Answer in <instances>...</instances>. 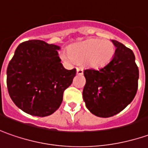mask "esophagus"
<instances>
[{
	"instance_id": "esophagus-1",
	"label": "esophagus",
	"mask_w": 148,
	"mask_h": 148,
	"mask_svg": "<svg viewBox=\"0 0 148 148\" xmlns=\"http://www.w3.org/2000/svg\"><path fill=\"white\" fill-rule=\"evenodd\" d=\"M84 74V69L82 68H77V74Z\"/></svg>"
}]
</instances>
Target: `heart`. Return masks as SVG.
Here are the masks:
<instances>
[{
	"label": "heart",
	"instance_id": "b5f03b06",
	"mask_svg": "<svg viewBox=\"0 0 148 148\" xmlns=\"http://www.w3.org/2000/svg\"><path fill=\"white\" fill-rule=\"evenodd\" d=\"M114 54L115 47L110 41L92 38L70 47L63 59L85 62L88 67L97 69L108 64Z\"/></svg>",
	"mask_w": 148,
	"mask_h": 148
}]
</instances>
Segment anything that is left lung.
<instances>
[{
    "instance_id": "1",
    "label": "left lung",
    "mask_w": 148,
    "mask_h": 148,
    "mask_svg": "<svg viewBox=\"0 0 148 148\" xmlns=\"http://www.w3.org/2000/svg\"><path fill=\"white\" fill-rule=\"evenodd\" d=\"M116 49L108 64L98 69H85L83 97L90 112L107 118L120 113L134 100L139 71L131 49L112 40Z\"/></svg>"
}]
</instances>
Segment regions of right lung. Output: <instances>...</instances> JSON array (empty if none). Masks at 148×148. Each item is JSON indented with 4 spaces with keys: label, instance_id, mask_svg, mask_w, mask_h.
Segmentation results:
<instances>
[{
    "label": "right lung",
    "instance_id": "add662e5",
    "mask_svg": "<svg viewBox=\"0 0 148 148\" xmlns=\"http://www.w3.org/2000/svg\"><path fill=\"white\" fill-rule=\"evenodd\" d=\"M58 50L42 40L23 42L15 50L6 71L8 92L25 113L40 117L53 114L72 84L76 69H64Z\"/></svg>",
    "mask_w": 148,
    "mask_h": 148
}]
</instances>
